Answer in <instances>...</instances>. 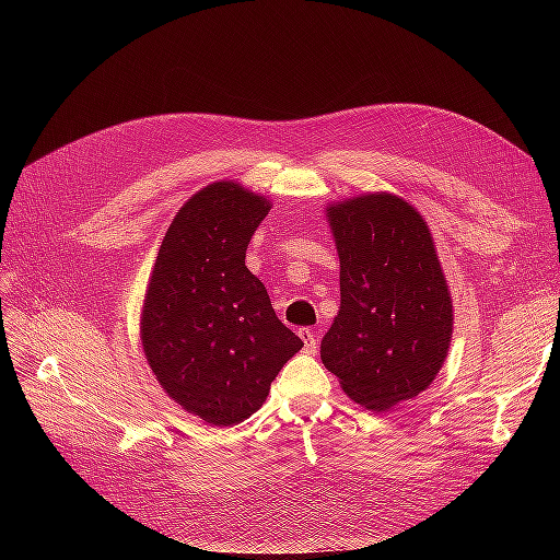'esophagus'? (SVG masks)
Returning <instances> with one entry per match:
<instances>
[{"mask_svg": "<svg viewBox=\"0 0 560 560\" xmlns=\"http://www.w3.org/2000/svg\"><path fill=\"white\" fill-rule=\"evenodd\" d=\"M299 336L303 338V346H306V352H315L317 350V341H319V331L313 327H303L299 329Z\"/></svg>", "mask_w": 560, "mask_h": 560, "instance_id": "esophagus-1", "label": "esophagus"}]
</instances>
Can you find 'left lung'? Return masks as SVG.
<instances>
[{
	"instance_id": "left-lung-1",
	"label": "left lung",
	"mask_w": 560,
	"mask_h": 560,
	"mask_svg": "<svg viewBox=\"0 0 560 560\" xmlns=\"http://www.w3.org/2000/svg\"><path fill=\"white\" fill-rule=\"evenodd\" d=\"M341 261V306L319 358L371 411L418 397L442 369L453 303L428 222L393 194L327 208Z\"/></svg>"
}]
</instances>
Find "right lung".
<instances>
[{
    "label": "right lung",
    "mask_w": 560,
    "mask_h": 560,
    "mask_svg": "<svg viewBox=\"0 0 560 560\" xmlns=\"http://www.w3.org/2000/svg\"><path fill=\"white\" fill-rule=\"evenodd\" d=\"M270 210L238 182H214L175 214L144 294L140 338L167 397L229 428L266 401L303 348L278 319L245 249Z\"/></svg>",
    "instance_id": "1"
}]
</instances>
